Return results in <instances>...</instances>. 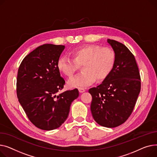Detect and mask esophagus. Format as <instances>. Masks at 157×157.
<instances>
[{"label": "esophagus", "mask_w": 157, "mask_h": 157, "mask_svg": "<svg viewBox=\"0 0 157 157\" xmlns=\"http://www.w3.org/2000/svg\"><path fill=\"white\" fill-rule=\"evenodd\" d=\"M78 90H79V92H80V93H84V92H85V91H86L85 89H84V88H82V87H78Z\"/></svg>", "instance_id": "esophagus-1"}]
</instances>
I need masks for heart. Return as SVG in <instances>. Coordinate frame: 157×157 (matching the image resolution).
<instances>
[{
	"label": "heart",
	"mask_w": 157,
	"mask_h": 157,
	"mask_svg": "<svg viewBox=\"0 0 157 157\" xmlns=\"http://www.w3.org/2000/svg\"><path fill=\"white\" fill-rule=\"evenodd\" d=\"M73 59L60 57L57 68L63 75L70 78L82 64L83 71L68 81L70 87H86L95 80H103L112 71L116 61L114 50L108 47L90 44L77 48L71 52Z\"/></svg>",
	"instance_id": "1"
}]
</instances>
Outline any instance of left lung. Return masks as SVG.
Masks as SVG:
<instances>
[{
    "mask_svg": "<svg viewBox=\"0 0 157 157\" xmlns=\"http://www.w3.org/2000/svg\"><path fill=\"white\" fill-rule=\"evenodd\" d=\"M116 54L111 73L100 85L90 88V111L100 125L113 128L131 115L141 90V77L132 53L125 45L108 39Z\"/></svg>",
    "mask_w": 157,
    "mask_h": 157,
    "instance_id": "1",
    "label": "left lung"
}]
</instances>
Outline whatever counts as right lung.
Segmentation results:
<instances>
[{
	"instance_id": "add662e5",
	"label": "right lung",
	"mask_w": 157,
	"mask_h": 157,
	"mask_svg": "<svg viewBox=\"0 0 157 157\" xmlns=\"http://www.w3.org/2000/svg\"><path fill=\"white\" fill-rule=\"evenodd\" d=\"M64 49L62 45H42L25 56L17 71L18 101L30 122L45 131L64 122L72 101L79 95L77 89L58 94L65 84L57 68Z\"/></svg>"
}]
</instances>
